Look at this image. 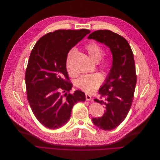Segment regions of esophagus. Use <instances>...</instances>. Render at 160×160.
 Returning a JSON list of instances; mask_svg holds the SVG:
<instances>
[{
	"label": "esophagus",
	"instance_id": "obj_1",
	"mask_svg": "<svg viewBox=\"0 0 160 160\" xmlns=\"http://www.w3.org/2000/svg\"><path fill=\"white\" fill-rule=\"evenodd\" d=\"M86 101H91V100H92L91 97L89 94H86Z\"/></svg>",
	"mask_w": 160,
	"mask_h": 160
}]
</instances>
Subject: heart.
<instances>
[{"instance_id": "heart-1", "label": "heart", "mask_w": 160, "mask_h": 160, "mask_svg": "<svg viewBox=\"0 0 160 160\" xmlns=\"http://www.w3.org/2000/svg\"><path fill=\"white\" fill-rule=\"evenodd\" d=\"M85 50L89 58L94 62H98L102 58L103 55V48L98 43L94 42H90L85 46ZM76 51L74 49L69 50L67 55L66 66L69 74L71 76L75 75L72 70L71 63L74 57ZM111 66V62L109 59L104 58L101 61L100 68L104 72H108ZM103 77L99 72L86 74L82 76L77 81V86L82 91L91 93L97 90L103 83Z\"/></svg>"}]
</instances>
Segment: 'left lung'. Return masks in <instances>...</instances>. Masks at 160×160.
Segmentation results:
<instances>
[{
  "instance_id": "8db88e82",
  "label": "left lung",
  "mask_w": 160,
  "mask_h": 160,
  "mask_svg": "<svg viewBox=\"0 0 160 160\" xmlns=\"http://www.w3.org/2000/svg\"><path fill=\"white\" fill-rule=\"evenodd\" d=\"M88 39L105 44L113 55L112 69L98 91L100 97L94 100L105 106L106 111L102 117L92 118L96 126L110 131L124 120L132 105L137 82L134 54L128 42L110 30L95 31Z\"/></svg>"
}]
</instances>
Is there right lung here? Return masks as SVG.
<instances>
[{
  "label": "right lung",
  "instance_id": "1",
  "mask_svg": "<svg viewBox=\"0 0 160 160\" xmlns=\"http://www.w3.org/2000/svg\"><path fill=\"white\" fill-rule=\"evenodd\" d=\"M89 33L87 29L55 30L41 37L31 50L25 73L27 98L35 117L48 129L66 124L73 106L86 100L81 91L70 93L66 61L69 50Z\"/></svg>",
  "mask_w": 160,
  "mask_h": 160
}]
</instances>
